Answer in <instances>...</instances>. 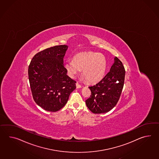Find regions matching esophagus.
Returning a JSON list of instances; mask_svg holds the SVG:
<instances>
[{"instance_id":"esophagus-1","label":"esophagus","mask_w":159,"mask_h":159,"mask_svg":"<svg viewBox=\"0 0 159 159\" xmlns=\"http://www.w3.org/2000/svg\"><path fill=\"white\" fill-rule=\"evenodd\" d=\"M76 88L77 89H80V88H81V85L80 84H79V83H78V82H76Z\"/></svg>"}]
</instances>
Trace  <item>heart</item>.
Listing matches in <instances>:
<instances>
[{"instance_id": "heart-1", "label": "heart", "mask_w": 159, "mask_h": 159, "mask_svg": "<svg viewBox=\"0 0 159 159\" xmlns=\"http://www.w3.org/2000/svg\"><path fill=\"white\" fill-rule=\"evenodd\" d=\"M65 68L71 78H74L82 70L81 74L89 83H96L105 76L107 61L104 55L94 52L76 54L73 61H68Z\"/></svg>"}]
</instances>
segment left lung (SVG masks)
<instances>
[{
  "mask_svg": "<svg viewBox=\"0 0 159 159\" xmlns=\"http://www.w3.org/2000/svg\"><path fill=\"white\" fill-rule=\"evenodd\" d=\"M125 70L122 62L116 57L110 71L95 85L90 86L91 96L85 103L91 112H108L119 101L124 87Z\"/></svg>",
  "mask_w": 159,
  "mask_h": 159,
  "instance_id": "left-lung-1",
  "label": "left lung"
}]
</instances>
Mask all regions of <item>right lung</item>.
Masks as SVG:
<instances>
[{
    "label": "right lung",
    "mask_w": 159,
    "mask_h": 159,
    "mask_svg": "<svg viewBox=\"0 0 159 159\" xmlns=\"http://www.w3.org/2000/svg\"><path fill=\"white\" fill-rule=\"evenodd\" d=\"M66 45L47 48L32 58L28 68L29 80L35 103L46 111L56 112L67 103L76 83L66 75L63 58Z\"/></svg>",
    "instance_id": "right-lung-1"
}]
</instances>
